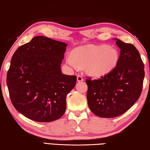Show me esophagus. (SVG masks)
<instances>
[{
  "instance_id": "1",
  "label": "esophagus",
  "mask_w": 150,
  "mask_h": 150,
  "mask_svg": "<svg viewBox=\"0 0 150 150\" xmlns=\"http://www.w3.org/2000/svg\"><path fill=\"white\" fill-rule=\"evenodd\" d=\"M77 81H79V82L83 81V76H82L81 75H78V76H77Z\"/></svg>"
}]
</instances>
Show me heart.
<instances>
[{
    "label": "heart",
    "instance_id": "1",
    "mask_svg": "<svg viewBox=\"0 0 150 150\" xmlns=\"http://www.w3.org/2000/svg\"><path fill=\"white\" fill-rule=\"evenodd\" d=\"M119 60L118 52L108 46L88 45L74 50L72 56H67V63L72 67H85L88 73L102 77L112 72Z\"/></svg>",
    "mask_w": 150,
    "mask_h": 150
}]
</instances>
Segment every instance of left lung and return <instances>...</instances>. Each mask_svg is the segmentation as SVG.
I'll use <instances>...</instances> for the list:
<instances>
[{
    "mask_svg": "<svg viewBox=\"0 0 150 150\" xmlns=\"http://www.w3.org/2000/svg\"><path fill=\"white\" fill-rule=\"evenodd\" d=\"M120 49L116 68L98 79L87 78L89 109L102 118H113L129 109L142 93L144 66L136 47L115 39Z\"/></svg>",
    "mask_w": 150,
    "mask_h": 150,
    "instance_id": "left-lung-1",
    "label": "left lung"
}]
</instances>
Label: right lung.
Returning a JSON list of instances; mask_svg holds the SVG:
<instances>
[{
    "label": "right lung",
    "instance_id": "1",
    "mask_svg": "<svg viewBox=\"0 0 150 150\" xmlns=\"http://www.w3.org/2000/svg\"><path fill=\"white\" fill-rule=\"evenodd\" d=\"M67 45L44 36L34 37L11 57L6 83L11 103L24 117L39 122L59 119L76 76L63 74L61 64Z\"/></svg>",
    "mask_w": 150,
    "mask_h": 150
}]
</instances>
